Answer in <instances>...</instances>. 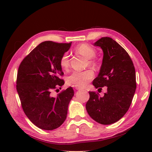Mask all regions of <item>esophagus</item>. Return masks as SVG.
<instances>
[{
  "label": "esophagus",
  "instance_id": "1",
  "mask_svg": "<svg viewBox=\"0 0 152 152\" xmlns=\"http://www.w3.org/2000/svg\"><path fill=\"white\" fill-rule=\"evenodd\" d=\"M75 89L76 90H80V89H81L80 87H78V86H75Z\"/></svg>",
  "mask_w": 152,
  "mask_h": 152
}]
</instances>
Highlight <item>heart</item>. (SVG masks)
Instances as JSON below:
<instances>
[{"label": "heart", "mask_w": 152, "mask_h": 152, "mask_svg": "<svg viewBox=\"0 0 152 152\" xmlns=\"http://www.w3.org/2000/svg\"><path fill=\"white\" fill-rule=\"evenodd\" d=\"M75 50L79 54L83 55L88 59L87 65L95 67L96 63L93 59L96 55L95 50L91 48L90 45L86 44H80L77 47ZM59 65L63 70H67L70 66V60H69V54L68 53H65L60 58ZM94 76V72L88 69L84 71L73 72L71 74L67 77V83L69 85H73L80 87H84L87 86L89 82L93 79Z\"/></svg>", "instance_id": "b5f03b06"}]
</instances>
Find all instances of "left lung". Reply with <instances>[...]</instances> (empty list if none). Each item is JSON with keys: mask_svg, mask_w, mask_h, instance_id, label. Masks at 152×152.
<instances>
[{"mask_svg": "<svg viewBox=\"0 0 152 152\" xmlns=\"http://www.w3.org/2000/svg\"><path fill=\"white\" fill-rule=\"evenodd\" d=\"M94 45L102 49L103 58L93 84L99 89L107 86V92L99 97L89 91L86 108L96 122L109 125L120 120L130 107L136 88L135 68L126 50L112 38L102 37Z\"/></svg>", "mask_w": 152, "mask_h": 152, "instance_id": "1", "label": "left lung"}]
</instances>
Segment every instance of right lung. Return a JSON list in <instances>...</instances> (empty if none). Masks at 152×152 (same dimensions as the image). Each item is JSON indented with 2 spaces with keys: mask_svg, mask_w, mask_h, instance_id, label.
I'll return each mask as SVG.
<instances>
[{
  "mask_svg": "<svg viewBox=\"0 0 152 152\" xmlns=\"http://www.w3.org/2000/svg\"><path fill=\"white\" fill-rule=\"evenodd\" d=\"M71 44L45 41L32 50L18 68L16 89L22 108L30 121L44 130H53L62 125L74 95L72 87L56 97L51 94L65 84L59 77L64 75L59 60Z\"/></svg>",
  "mask_w": 152,
  "mask_h": 152,
  "instance_id": "1",
  "label": "right lung"
}]
</instances>
